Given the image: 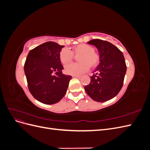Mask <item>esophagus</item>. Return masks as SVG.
<instances>
[{
	"mask_svg": "<svg viewBox=\"0 0 150 150\" xmlns=\"http://www.w3.org/2000/svg\"><path fill=\"white\" fill-rule=\"evenodd\" d=\"M72 78H80L81 76H72Z\"/></svg>",
	"mask_w": 150,
	"mask_h": 150,
	"instance_id": "1",
	"label": "esophagus"
}]
</instances>
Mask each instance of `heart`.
I'll list each match as a JSON object with an SVG mask.
<instances>
[{
  "instance_id": "1",
  "label": "heart",
  "mask_w": 150,
  "mask_h": 150,
  "mask_svg": "<svg viewBox=\"0 0 150 150\" xmlns=\"http://www.w3.org/2000/svg\"><path fill=\"white\" fill-rule=\"evenodd\" d=\"M78 56V63H71L65 66L64 71L67 74L79 76L87 71L91 67H95L99 61V57L94 52V48L86 44L77 45L69 51L67 48L62 49L59 52V60L63 64L69 62L74 55Z\"/></svg>"
}]
</instances>
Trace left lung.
<instances>
[{
    "mask_svg": "<svg viewBox=\"0 0 150 150\" xmlns=\"http://www.w3.org/2000/svg\"><path fill=\"white\" fill-rule=\"evenodd\" d=\"M88 43L98 49L99 64L84 89L94 101H107L115 97L123 85L126 72L125 57L118 48L106 40L93 39Z\"/></svg>",
    "mask_w": 150,
    "mask_h": 150,
    "instance_id": "1",
    "label": "left lung"
}]
</instances>
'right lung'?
I'll return each mask as SVG.
<instances>
[{
    "label": "right lung",
    "instance_id": "right-lung-1",
    "mask_svg": "<svg viewBox=\"0 0 150 150\" xmlns=\"http://www.w3.org/2000/svg\"><path fill=\"white\" fill-rule=\"evenodd\" d=\"M49 41L29 51L24 72L31 94L46 104L58 103L66 93L71 76L62 74L59 52L64 47Z\"/></svg>",
    "mask_w": 150,
    "mask_h": 150
}]
</instances>
